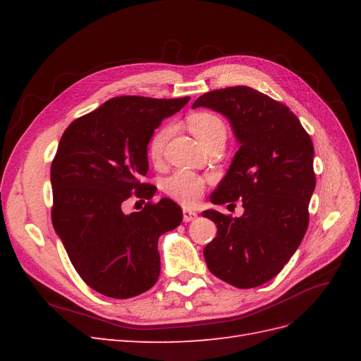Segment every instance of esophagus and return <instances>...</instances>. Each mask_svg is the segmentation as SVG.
<instances>
[{
  "mask_svg": "<svg viewBox=\"0 0 361 361\" xmlns=\"http://www.w3.org/2000/svg\"><path fill=\"white\" fill-rule=\"evenodd\" d=\"M197 218V212H194L191 209H183V221L185 223H190L192 220H195Z\"/></svg>",
  "mask_w": 361,
  "mask_h": 361,
  "instance_id": "obj_1",
  "label": "esophagus"
}]
</instances>
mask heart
<instances>
[{"instance_id": "1", "label": "heart", "mask_w": 361, "mask_h": 361, "mask_svg": "<svg viewBox=\"0 0 361 361\" xmlns=\"http://www.w3.org/2000/svg\"><path fill=\"white\" fill-rule=\"evenodd\" d=\"M188 126L191 129V133L195 135L200 143L206 141L207 138H211L218 134H226V128L223 120L212 114V113H194L188 117ZM170 137V126H162L159 128L157 133L152 135L149 141V157L152 161H158L162 157L164 146H166L167 140ZM204 188V180L192 171L188 170H179L174 174H171L170 178L166 179L164 182V190L173 197L174 200H178L185 204H194L197 203L199 199L202 197Z\"/></svg>"}]
</instances>
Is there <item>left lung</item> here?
Listing matches in <instances>:
<instances>
[{
	"label": "left lung",
	"instance_id": "left-lung-1",
	"mask_svg": "<svg viewBox=\"0 0 361 361\" xmlns=\"http://www.w3.org/2000/svg\"><path fill=\"white\" fill-rule=\"evenodd\" d=\"M223 114L239 149L211 194L214 204L243 200L244 214L207 209L216 236L203 250L214 276L248 289L274 279L300 247L314 191L313 143L286 105L247 85L202 94L192 108Z\"/></svg>",
	"mask_w": 361,
	"mask_h": 361
}]
</instances>
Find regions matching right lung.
Listing matches in <instances>:
<instances>
[{"mask_svg": "<svg viewBox=\"0 0 361 361\" xmlns=\"http://www.w3.org/2000/svg\"><path fill=\"white\" fill-rule=\"evenodd\" d=\"M190 97L154 99L120 96L72 122L51 166L52 226L73 268L96 292L133 298L159 277L158 239L182 223L170 199L125 214L133 192L150 200L157 188L145 183L147 146L164 118Z\"/></svg>", "mask_w": 361, "mask_h": 361, "instance_id": "add662e5", "label": "right lung"}]
</instances>
